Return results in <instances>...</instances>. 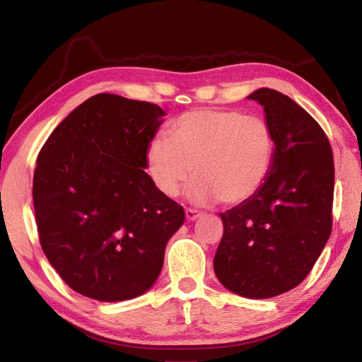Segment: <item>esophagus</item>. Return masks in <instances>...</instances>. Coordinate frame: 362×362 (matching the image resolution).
I'll return each mask as SVG.
<instances>
[{"label": "esophagus", "mask_w": 362, "mask_h": 362, "mask_svg": "<svg viewBox=\"0 0 362 362\" xmlns=\"http://www.w3.org/2000/svg\"><path fill=\"white\" fill-rule=\"evenodd\" d=\"M185 216H187V220H196L198 217H201V212L188 207V209H185Z\"/></svg>", "instance_id": "34e87169"}]
</instances>
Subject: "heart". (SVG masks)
<instances>
[{"instance_id":"heart-1","label":"heart","mask_w":362,"mask_h":362,"mask_svg":"<svg viewBox=\"0 0 362 362\" xmlns=\"http://www.w3.org/2000/svg\"><path fill=\"white\" fill-rule=\"evenodd\" d=\"M169 137L156 136L146 145V169L159 192L170 198L194 169L189 196L196 203H246L265 185L276 156L272 126L241 110L187 112L170 122Z\"/></svg>"}]
</instances>
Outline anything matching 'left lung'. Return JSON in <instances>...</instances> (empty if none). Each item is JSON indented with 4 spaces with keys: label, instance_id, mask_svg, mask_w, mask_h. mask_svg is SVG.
<instances>
[{
    "label": "left lung",
    "instance_id": "1",
    "mask_svg": "<svg viewBox=\"0 0 362 362\" xmlns=\"http://www.w3.org/2000/svg\"><path fill=\"white\" fill-rule=\"evenodd\" d=\"M249 99L265 110L276 156L260 192L220 214L223 235L214 272L231 292L269 298L302 283L326 246L334 156L321 126L291 97L260 88Z\"/></svg>",
    "mask_w": 362,
    "mask_h": 362
}]
</instances>
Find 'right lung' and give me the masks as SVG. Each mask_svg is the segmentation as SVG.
Instances as JSON below:
<instances>
[{"label": "right lung", "instance_id": "obj_1", "mask_svg": "<svg viewBox=\"0 0 362 362\" xmlns=\"http://www.w3.org/2000/svg\"><path fill=\"white\" fill-rule=\"evenodd\" d=\"M161 116L155 103L97 94L60 122L36 158L40 244L81 296L118 302L150 289L185 220L144 170Z\"/></svg>", "mask_w": 362, "mask_h": 362}]
</instances>
